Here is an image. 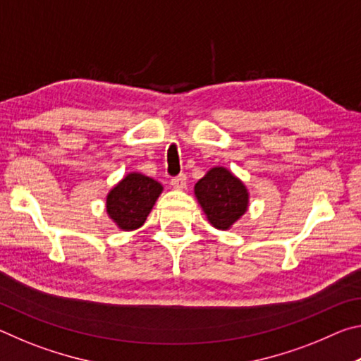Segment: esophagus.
I'll use <instances>...</instances> for the list:
<instances>
[{"label":"esophagus","mask_w":361,"mask_h":361,"mask_svg":"<svg viewBox=\"0 0 361 361\" xmlns=\"http://www.w3.org/2000/svg\"><path fill=\"white\" fill-rule=\"evenodd\" d=\"M173 189H185L186 188V175L181 173L178 176H173L172 181H170Z\"/></svg>","instance_id":"obj_1"}]
</instances>
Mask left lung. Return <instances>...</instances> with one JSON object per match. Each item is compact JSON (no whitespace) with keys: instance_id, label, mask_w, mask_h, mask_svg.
<instances>
[{"instance_id":"1","label":"left lung","mask_w":361,"mask_h":361,"mask_svg":"<svg viewBox=\"0 0 361 361\" xmlns=\"http://www.w3.org/2000/svg\"><path fill=\"white\" fill-rule=\"evenodd\" d=\"M194 194L213 228L226 231L248 209V189L228 169L213 167L194 186Z\"/></svg>"}]
</instances>
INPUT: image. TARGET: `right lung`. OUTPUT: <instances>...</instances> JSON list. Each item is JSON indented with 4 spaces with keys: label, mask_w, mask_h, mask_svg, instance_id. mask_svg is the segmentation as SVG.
Wrapping results in <instances>:
<instances>
[{
    "label": "right lung",
    "mask_w": 361,
    "mask_h": 361,
    "mask_svg": "<svg viewBox=\"0 0 361 361\" xmlns=\"http://www.w3.org/2000/svg\"><path fill=\"white\" fill-rule=\"evenodd\" d=\"M162 185L143 173L126 175L106 195V213L122 231H133L143 226Z\"/></svg>",
    "instance_id": "right-lung-1"
}]
</instances>
